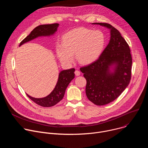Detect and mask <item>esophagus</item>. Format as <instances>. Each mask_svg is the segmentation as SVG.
<instances>
[{
    "label": "esophagus",
    "instance_id": "esophagus-1",
    "mask_svg": "<svg viewBox=\"0 0 148 148\" xmlns=\"http://www.w3.org/2000/svg\"><path fill=\"white\" fill-rule=\"evenodd\" d=\"M80 71H78V70H76L75 71V74L77 75V76H79V75H80Z\"/></svg>",
    "mask_w": 148,
    "mask_h": 148
}]
</instances>
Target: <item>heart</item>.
Listing matches in <instances>:
<instances>
[{"label": "heart", "instance_id": "obj_1", "mask_svg": "<svg viewBox=\"0 0 148 148\" xmlns=\"http://www.w3.org/2000/svg\"><path fill=\"white\" fill-rule=\"evenodd\" d=\"M105 43V37L99 30L86 28L71 30L62 37V43L56 45L57 56L64 64H70L76 59L82 64L95 61L102 53Z\"/></svg>", "mask_w": 148, "mask_h": 148}]
</instances>
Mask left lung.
Masks as SVG:
<instances>
[{
	"instance_id": "1",
	"label": "left lung",
	"mask_w": 148,
	"mask_h": 148,
	"mask_svg": "<svg viewBox=\"0 0 148 148\" xmlns=\"http://www.w3.org/2000/svg\"><path fill=\"white\" fill-rule=\"evenodd\" d=\"M92 24L110 30V42L96 61L80 71L87 80L88 99L97 105H104L116 99L129 85L132 60L129 45L116 29L108 23Z\"/></svg>"
}]
</instances>
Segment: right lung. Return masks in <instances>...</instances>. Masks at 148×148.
I'll return each mask as SVG.
<instances>
[{"instance_id":"1","label":"right lung","mask_w":148,"mask_h":148,"mask_svg":"<svg viewBox=\"0 0 148 148\" xmlns=\"http://www.w3.org/2000/svg\"><path fill=\"white\" fill-rule=\"evenodd\" d=\"M59 26L58 23L50 25H42L34 28L24 40L20 43V46L27 42L31 41L38 37L50 36L53 35L57 30ZM75 69H71L61 71L58 75L56 86L53 91L47 97L41 98H33L27 94V96L36 103L44 107H53L59 102L64 97L66 90L70 82L74 78Z\"/></svg>"}]
</instances>
